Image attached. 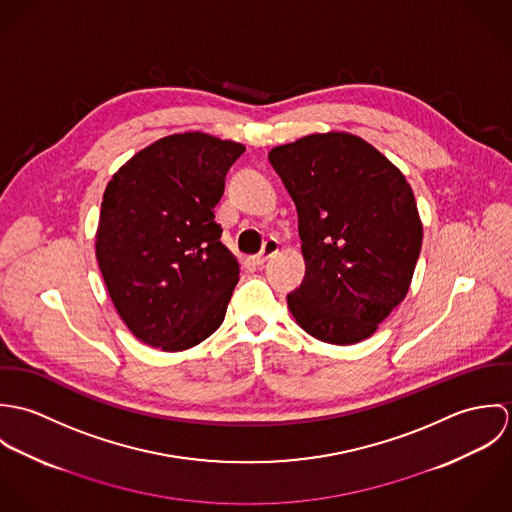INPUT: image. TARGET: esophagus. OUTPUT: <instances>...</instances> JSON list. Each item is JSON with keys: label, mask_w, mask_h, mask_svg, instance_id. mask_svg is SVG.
<instances>
[{"label": "esophagus", "mask_w": 512, "mask_h": 512, "mask_svg": "<svg viewBox=\"0 0 512 512\" xmlns=\"http://www.w3.org/2000/svg\"><path fill=\"white\" fill-rule=\"evenodd\" d=\"M278 250H280V242L270 238V240H266V242H264L262 252H260V254H256L252 260H254V264L262 266V264H264V262H268L272 256H276V254H278Z\"/></svg>", "instance_id": "obj_1"}]
</instances>
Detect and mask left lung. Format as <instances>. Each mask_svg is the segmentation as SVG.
<instances>
[{
  "label": "left lung",
  "mask_w": 512,
  "mask_h": 512,
  "mask_svg": "<svg viewBox=\"0 0 512 512\" xmlns=\"http://www.w3.org/2000/svg\"><path fill=\"white\" fill-rule=\"evenodd\" d=\"M268 157L299 217L305 278L288 295L295 323L329 345L365 341L406 297L420 256L410 183L349 132L309 134Z\"/></svg>",
  "instance_id": "1"
}]
</instances>
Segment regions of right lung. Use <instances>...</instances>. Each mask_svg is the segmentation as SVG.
I'll use <instances>...</instances> for the list:
<instances>
[{
    "label": "right lung",
    "instance_id": "1",
    "mask_svg": "<svg viewBox=\"0 0 512 512\" xmlns=\"http://www.w3.org/2000/svg\"><path fill=\"white\" fill-rule=\"evenodd\" d=\"M244 149L205 132L171 134L106 185L96 260L120 319L149 347L187 351L224 321L240 264L213 209Z\"/></svg>",
    "mask_w": 512,
    "mask_h": 512
}]
</instances>
